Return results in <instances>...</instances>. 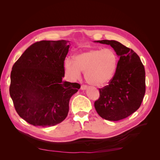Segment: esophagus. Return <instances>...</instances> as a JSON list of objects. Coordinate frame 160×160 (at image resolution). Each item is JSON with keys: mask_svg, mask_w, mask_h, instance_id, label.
Returning <instances> with one entry per match:
<instances>
[{"mask_svg": "<svg viewBox=\"0 0 160 160\" xmlns=\"http://www.w3.org/2000/svg\"><path fill=\"white\" fill-rule=\"evenodd\" d=\"M81 89L82 90H85V89H88V86L85 85H82L81 86Z\"/></svg>", "mask_w": 160, "mask_h": 160, "instance_id": "esophagus-1", "label": "esophagus"}]
</instances>
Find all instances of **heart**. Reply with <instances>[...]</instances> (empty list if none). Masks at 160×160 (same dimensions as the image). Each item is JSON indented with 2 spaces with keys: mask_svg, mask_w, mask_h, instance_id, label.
Masks as SVG:
<instances>
[{
  "mask_svg": "<svg viewBox=\"0 0 160 160\" xmlns=\"http://www.w3.org/2000/svg\"><path fill=\"white\" fill-rule=\"evenodd\" d=\"M118 55L111 49H91L77 55L75 60L68 58L65 61L67 75L77 79L85 72L86 81L91 85L103 86L113 79L118 66Z\"/></svg>",
  "mask_w": 160,
  "mask_h": 160,
  "instance_id": "b5f03b06",
  "label": "heart"
}]
</instances>
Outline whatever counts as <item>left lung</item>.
<instances>
[{
  "label": "left lung",
  "mask_w": 160,
  "mask_h": 160,
  "mask_svg": "<svg viewBox=\"0 0 160 160\" xmlns=\"http://www.w3.org/2000/svg\"><path fill=\"white\" fill-rule=\"evenodd\" d=\"M109 45L119 59L117 69L109 85L99 89V98L95 108L101 118L119 121L137 111L146 93V72L139 57L132 49L113 40L95 41Z\"/></svg>",
  "instance_id": "obj_1"
}]
</instances>
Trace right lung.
I'll use <instances>...</instances> for the list:
<instances>
[{"mask_svg":"<svg viewBox=\"0 0 160 160\" xmlns=\"http://www.w3.org/2000/svg\"><path fill=\"white\" fill-rule=\"evenodd\" d=\"M69 41H41L28 47L12 66L10 95L18 115L35 126H53L69 112L81 85L62 81Z\"/></svg>","mask_w":160,"mask_h":160,"instance_id":"add662e5","label":"right lung"}]
</instances>
